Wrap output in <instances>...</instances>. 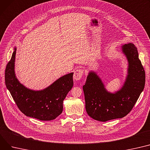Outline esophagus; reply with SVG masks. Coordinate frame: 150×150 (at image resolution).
<instances>
[{"label":"esophagus","mask_w":150,"mask_h":150,"mask_svg":"<svg viewBox=\"0 0 150 150\" xmlns=\"http://www.w3.org/2000/svg\"><path fill=\"white\" fill-rule=\"evenodd\" d=\"M83 74H84V71L83 69H77L74 72V78L76 81L80 80L83 76Z\"/></svg>","instance_id":"esophagus-1"}]
</instances>
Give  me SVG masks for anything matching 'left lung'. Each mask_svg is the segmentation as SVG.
<instances>
[{"label":"left lung","instance_id":"1","mask_svg":"<svg viewBox=\"0 0 150 150\" xmlns=\"http://www.w3.org/2000/svg\"><path fill=\"white\" fill-rule=\"evenodd\" d=\"M128 63V75L122 88L115 93L108 92L101 78L90 72L83 88L86 110L95 120L106 122L122 118L131 112L145 83V72L139 59L137 47L129 43L122 46Z\"/></svg>","mask_w":150,"mask_h":150}]
</instances>
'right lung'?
<instances>
[{
    "label": "right lung",
    "mask_w": 150,
    "mask_h": 150,
    "mask_svg": "<svg viewBox=\"0 0 150 150\" xmlns=\"http://www.w3.org/2000/svg\"><path fill=\"white\" fill-rule=\"evenodd\" d=\"M16 47L5 74L6 88L16 105L24 115L40 121H51L63 112V103L73 87V74L70 73L58 79L42 91H33L18 81L14 71Z\"/></svg>",
    "instance_id": "right-lung-1"
}]
</instances>
